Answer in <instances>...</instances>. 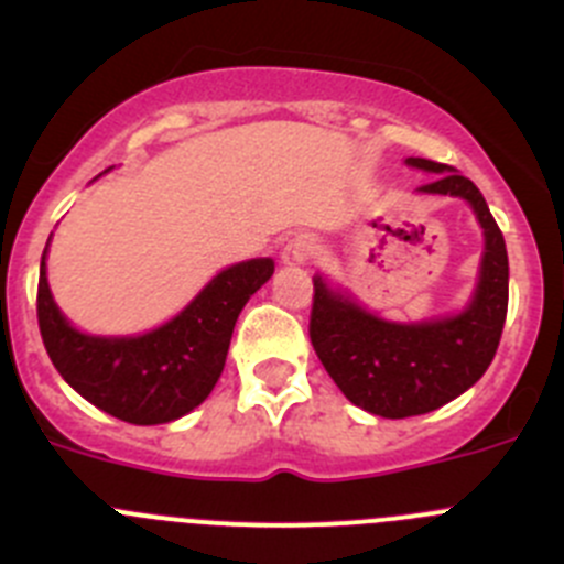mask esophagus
<instances>
[{
  "mask_svg": "<svg viewBox=\"0 0 564 564\" xmlns=\"http://www.w3.org/2000/svg\"><path fill=\"white\" fill-rule=\"evenodd\" d=\"M312 256H314V239L306 234H300V236H294V239L286 241L281 258L286 267H300V264H306Z\"/></svg>",
  "mask_w": 564,
  "mask_h": 564,
  "instance_id": "esophagus-1",
  "label": "esophagus"
}]
</instances>
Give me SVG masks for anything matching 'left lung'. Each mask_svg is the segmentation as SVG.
Segmentation results:
<instances>
[{
    "instance_id": "left-lung-1",
    "label": "left lung",
    "mask_w": 564,
    "mask_h": 564,
    "mask_svg": "<svg viewBox=\"0 0 564 564\" xmlns=\"http://www.w3.org/2000/svg\"><path fill=\"white\" fill-rule=\"evenodd\" d=\"M431 172L420 194H451L470 203L484 228L478 286L465 312L429 323H387L314 278L308 336L319 361L347 401L378 417L434 412L473 387L496 359L509 306V258L501 228L476 183L448 163L406 158Z\"/></svg>"
}]
</instances>
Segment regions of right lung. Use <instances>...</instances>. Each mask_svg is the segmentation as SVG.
<instances>
[{
  "mask_svg": "<svg viewBox=\"0 0 564 564\" xmlns=\"http://www.w3.org/2000/svg\"><path fill=\"white\" fill-rule=\"evenodd\" d=\"M39 278V328L52 365L88 403L133 425L172 423L210 394L223 376L230 336L247 300L275 272L272 258H250L219 272L161 328L141 336H88L68 325Z\"/></svg>",
  "mask_w": 564,
  "mask_h": 564,
  "instance_id": "add662e5",
  "label": "right lung"
}]
</instances>
